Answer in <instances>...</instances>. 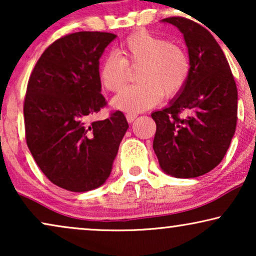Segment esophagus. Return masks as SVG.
<instances>
[{
    "label": "esophagus",
    "mask_w": 256,
    "mask_h": 256,
    "mask_svg": "<svg viewBox=\"0 0 256 256\" xmlns=\"http://www.w3.org/2000/svg\"><path fill=\"white\" fill-rule=\"evenodd\" d=\"M136 118H138V114H135V113H127V114H126V118H127L128 122H132Z\"/></svg>",
    "instance_id": "esophagus-1"
}]
</instances>
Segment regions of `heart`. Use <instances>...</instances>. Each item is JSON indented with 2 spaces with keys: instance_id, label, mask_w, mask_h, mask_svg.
<instances>
[{
  "instance_id": "1",
  "label": "heart",
  "mask_w": 256,
  "mask_h": 256,
  "mask_svg": "<svg viewBox=\"0 0 256 256\" xmlns=\"http://www.w3.org/2000/svg\"><path fill=\"white\" fill-rule=\"evenodd\" d=\"M129 68L140 66L138 84L126 87L114 98L118 110L138 113L158 104L160 98L180 93L190 76V60L177 44L146 30L129 34L118 44V54H110L101 62L99 79L110 92H118L126 85Z\"/></svg>"
}]
</instances>
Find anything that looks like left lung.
Wrapping results in <instances>:
<instances>
[{
	"instance_id": "1",
	"label": "left lung",
	"mask_w": 256,
	"mask_h": 256,
	"mask_svg": "<svg viewBox=\"0 0 256 256\" xmlns=\"http://www.w3.org/2000/svg\"><path fill=\"white\" fill-rule=\"evenodd\" d=\"M162 22L183 34L190 76L169 106L152 114V146L164 172L194 178L214 169L228 149L236 127L238 90L222 48L206 28L180 16Z\"/></svg>"
}]
</instances>
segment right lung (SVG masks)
Wrapping results in <instances>:
<instances>
[{
    "label": "right lung",
    "mask_w": 256,
    "mask_h": 256,
    "mask_svg": "<svg viewBox=\"0 0 256 256\" xmlns=\"http://www.w3.org/2000/svg\"><path fill=\"white\" fill-rule=\"evenodd\" d=\"M115 38L99 31L59 38L38 59L28 82L23 108L28 148L45 176L65 190L101 186L129 127L120 110L90 122L107 104L99 59Z\"/></svg>",
    "instance_id": "add662e5"
}]
</instances>
